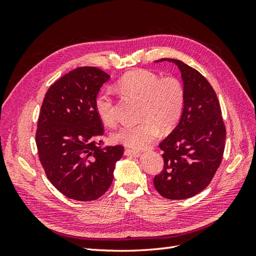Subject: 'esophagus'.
Returning a JSON list of instances; mask_svg holds the SVG:
<instances>
[{
	"instance_id": "obj_1",
	"label": "esophagus",
	"mask_w": 256,
	"mask_h": 256,
	"mask_svg": "<svg viewBox=\"0 0 256 256\" xmlns=\"http://www.w3.org/2000/svg\"><path fill=\"white\" fill-rule=\"evenodd\" d=\"M124 154L126 156H132V157H138L140 156V153L138 150H128L126 148L124 150Z\"/></svg>"
}]
</instances>
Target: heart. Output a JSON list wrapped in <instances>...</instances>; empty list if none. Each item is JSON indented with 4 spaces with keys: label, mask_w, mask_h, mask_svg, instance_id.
Returning a JSON list of instances; mask_svg holds the SVG:
<instances>
[{
    "label": "heart",
    "mask_w": 256,
    "mask_h": 256,
    "mask_svg": "<svg viewBox=\"0 0 256 256\" xmlns=\"http://www.w3.org/2000/svg\"><path fill=\"white\" fill-rule=\"evenodd\" d=\"M122 94L142 101L140 124H130L112 134L113 142L131 148H144L157 138L160 128L170 132L176 128L184 108V88L175 77L160 78L150 70H134L118 80ZM96 110L101 121L113 125L116 121V106L111 94L103 91L96 100Z\"/></svg>",
    "instance_id": "b5f03b06"
}]
</instances>
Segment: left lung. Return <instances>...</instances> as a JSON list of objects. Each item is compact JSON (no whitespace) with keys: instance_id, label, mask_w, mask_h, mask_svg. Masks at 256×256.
Returning a JSON list of instances; mask_svg holds the SVG:
<instances>
[{"instance_id":"left-lung-1","label":"left lung","mask_w":256,"mask_h":256,"mask_svg":"<svg viewBox=\"0 0 256 256\" xmlns=\"http://www.w3.org/2000/svg\"><path fill=\"white\" fill-rule=\"evenodd\" d=\"M184 88L182 116L172 132L160 143L164 168L154 178L162 197L182 200L194 197L208 186L218 170L226 146V126L220 103L211 84L197 70L178 59Z\"/></svg>"}]
</instances>
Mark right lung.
Segmentation results:
<instances>
[{"label": "right lung", "mask_w": 256, "mask_h": 256, "mask_svg": "<svg viewBox=\"0 0 256 256\" xmlns=\"http://www.w3.org/2000/svg\"><path fill=\"white\" fill-rule=\"evenodd\" d=\"M108 79L99 68H76L52 84L42 101L36 131L38 156L50 182L70 199L100 198L111 186L123 155L121 145L98 146L103 128L96 100Z\"/></svg>", "instance_id": "obj_1"}]
</instances>
